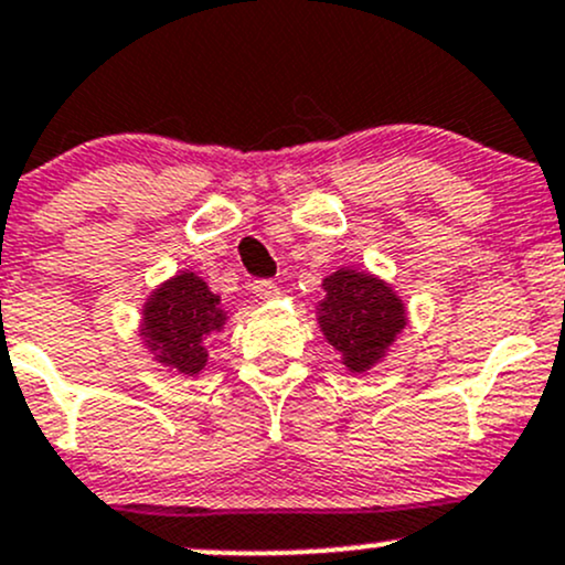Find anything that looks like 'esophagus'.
Returning a JSON list of instances; mask_svg holds the SVG:
<instances>
[{"mask_svg": "<svg viewBox=\"0 0 565 565\" xmlns=\"http://www.w3.org/2000/svg\"><path fill=\"white\" fill-rule=\"evenodd\" d=\"M252 292H254V298H257V300H276L278 295H281L273 281H254Z\"/></svg>", "mask_w": 565, "mask_h": 565, "instance_id": "34e87169", "label": "esophagus"}]
</instances>
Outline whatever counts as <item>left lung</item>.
<instances>
[{
    "label": "left lung",
    "mask_w": 565,
    "mask_h": 565,
    "mask_svg": "<svg viewBox=\"0 0 565 565\" xmlns=\"http://www.w3.org/2000/svg\"><path fill=\"white\" fill-rule=\"evenodd\" d=\"M317 324L352 376L367 373L390 354L408 324V308L392 284L371 270L338 267L322 278Z\"/></svg>",
    "instance_id": "1"
}]
</instances>
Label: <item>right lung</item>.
Here are the masks:
<instances>
[{"label":"right lung","mask_w":565,"mask_h":565,"mask_svg":"<svg viewBox=\"0 0 565 565\" xmlns=\"http://www.w3.org/2000/svg\"><path fill=\"white\" fill-rule=\"evenodd\" d=\"M222 295L192 270H178L148 292L140 306L138 335L153 362L183 379H198L207 343L227 328Z\"/></svg>","instance_id":"add662e5"}]
</instances>
